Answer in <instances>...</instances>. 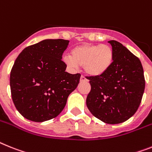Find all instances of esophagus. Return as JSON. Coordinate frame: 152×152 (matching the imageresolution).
<instances>
[{
  "mask_svg": "<svg viewBox=\"0 0 152 152\" xmlns=\"http://www.w3.org/2000/svg\"><path fill=\"white\" fill-rule=\"evenodd\" d=\"M84 81H88V80L85 76H82L81 77H80V82H84Z\"/></svg>",
  "mask_w": 152,
  "mask_h": 152,
  "instance_id": "obj_1",
  "label": "esophagus"
}]
</instances>
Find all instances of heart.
Listing matches in <instances>:
<instances>
[{"label": "heart", "instance_id": "1", "mask_svg": "<svg viewBox=\"0 0 152 152\" xmlns=\"http://www.w3.org/2000/svg\"><path fill=\"white\" fill-rule=\"evenodd\" d=\"M113 48L107 45L82 44L71 51V56L63 57V62L69 68L83 66L90 76H100L108 71L113 61Z\"/></svg>", "mask_w": 152, "mask_h": 152}]
</instances>
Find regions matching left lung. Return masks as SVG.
Returning <instances> with one entry per match:
<instances>
[{"label":"left lung","mask_w":152,"mask_h":152,"mask_svg":"<svg viewBox=\"0 0 152 152\" xmlns=\"http://www.w3.org/2000/svg\"><path fill=\"white\" fill-rule=\"evenodd\" d=\"M108 42L113 50V61L107 72L90 76L91 90L86 106L94 117L110 124L126 121L137 111L145 87L141 61L121 43Z\"/></svg>","instance_id":"obj_1"}]
</instances>
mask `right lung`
I'll use <instances>...</instances> for the list:
<instances>
[{"instance_id": "right-lung-1", "label": "right lung", "mask_w": 152, "mask_h": 152, "mask_svg": "<svg viewBox=\"0 0 152 152\" xmlns=\"http://www.w3.org/2000/svg\"><path fill=\"white\" fill-rule=\"evenodd\" d=\"M69 41L45 39L25 48L10 75L12 100L18 111L35 122L51 120L62 111L81 75L66 72L62 53Z\"/></svg>"}]
</instances>
